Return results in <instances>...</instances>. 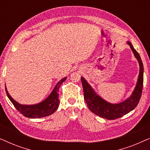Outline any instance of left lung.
<instances>
[{"label": "left lung", "instance_id": "left-lung-1", "mask_svg": "<svg viewBox=\"0 0 150 150\" xmlns=\"http://www.w3.org/2000/svg\"><path fill=\"white\" fill-rule=\"evenodd\" d=\"M128 44L130 46L134 57L138 60L139 67H140L137 85L130 98L118 104L109 103L102 99L100 96L97 95L87 81L83 77H81V82L84 92V99L89 109L94 114L108 120H113L122 117L134 110L138 105L139 100L141 99V94H142L143 65L140 55L134 48L132 44L130 42H128Z\"/></svg>", "mask_w": 150, "mask_h": 150}]
</instances>
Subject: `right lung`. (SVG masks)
Instances as JSON below:
<instances>
[{"mask_svg":"<svg viewBox=\"0 0 150 150\" xmlns=\"http://www.w3.org/2000/svg\"><path fill=\"white\" fill-rule=\"evenodd\" d=\"M66 79L67 77H65L58 82L54 89L52 90V91L46 100H44L40 103L33 104V105H22V104H19L11 98L5 87L6 93H7V97L9 98L10 101L16 108V109L24 117L33 119L44 117L50 115L54 113L58 108L59 105V90L61 84L66 80Z\"/></svg>","mask_w":150,"mask_h":150,"instance_id":"right-lung-1","label":"right lung"}]
</instances>
